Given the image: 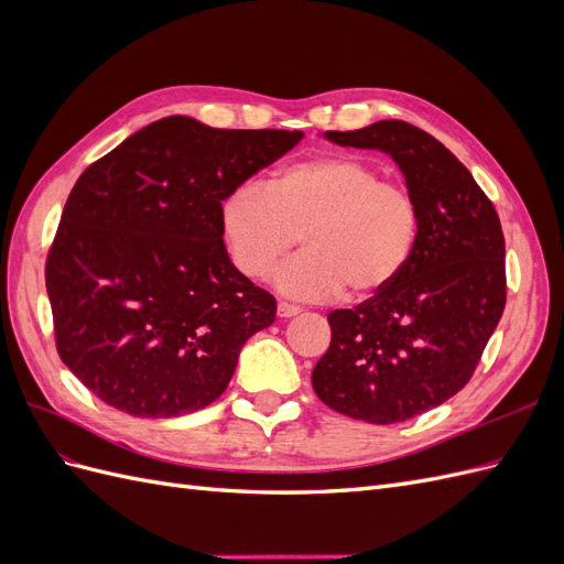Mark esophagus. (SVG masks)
I'll list each match as a JSON object with an SVG mask.
<instances>
[{"mask_svg":"<svg viewBox=\"0 0 564 564\" xmlns=\"http://www.w3.org/2000/svg\"><path fill=\"white\" fill-rule=\"evenodd\" d=\"M301 313V308H299V305H294V303H286V301H280L278 303V315L280 317H296Z\"/></svg>","mask_w":564,"mask_h":564,"instance_id":"34e87169","label":"esophagus"}]
</instances>
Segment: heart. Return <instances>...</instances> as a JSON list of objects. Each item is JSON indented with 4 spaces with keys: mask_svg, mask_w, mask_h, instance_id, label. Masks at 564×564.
I'll return each mask as SVG.
<instances>
[{
    "mask_svg": "<svg viewBox=\"0 0 564 564\" xmlns=\"http://www.w3.org/2000/svg\"><path fill=\"white\" fill-rule=\"evenodd\" d=\"M220 232L235 268L263 280L299 240L303 251L275 275L282 294L324 301L346 292H386L409 265L419 242L414 195L383 181L377 166L332 155L284 164L268 191L242 183L218 207Z\"/></svg>",
    "mask_w": 564,
    "mask_h": 564,
    "instance_id": "b5f03b06",
    "label": "heart"
}]
</instances>
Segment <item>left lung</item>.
<instances>
[{
  "label": "left lung",
  "mask_w": 564,
  "mask_h": 564,
  "mask_svg": "<svg viewBox=\"0 0 564 564\" xmlns=\"http://www.w3.org/2000/svg\"><path fill=\"white\" fill-rule=\"evenodd\" d=\"M324 139L381 150L400 166L421 214L398 282L332 311V344L313 369L317 398L367 423H400L447 402L480 362L506 305V242L494 204L431 133L400 119Z\"/></svg>",
  "instance_id": "left-lung-1"
}]
</instances>
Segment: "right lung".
Masks as SVG:
<instances>
[{
    "mask_svg": "<svg viewBox=\"0 0 564 564\" xmlns=\"http://www.w3.org/2000/svg\"><path fill=\"white\" fill-rule=\"evenodd\" d=\"M303 131L158 119L84 172L46 259L63 365L106 404L141 419L220 398L275 299L230 261L218 207Z\"/></svg>",
    "mask_w": 564,
    "mask_h": 564,
    "instance_id": "right-lung-1",
    "label": "right lung"
}]
</instances>
